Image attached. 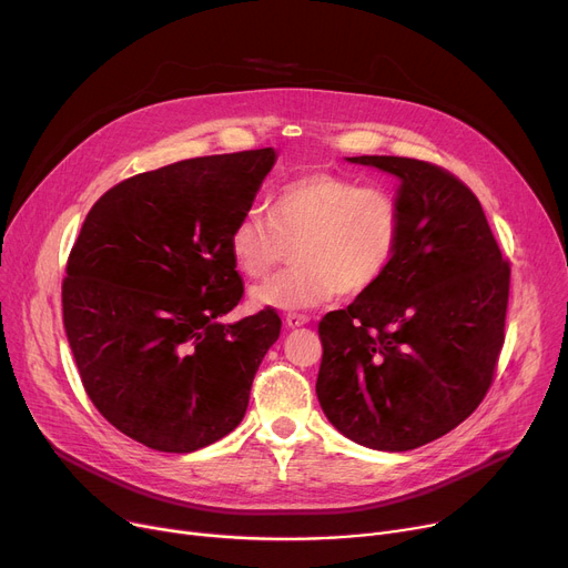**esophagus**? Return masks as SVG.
Segmentation results:
<instances>
[{
  "instance_id": "obj_1",
  "label": "esophagus",
  "mask_w": 568,
  "mask_h": 568,
  "mask_svg": "<svg viewBox=\"0 0 568 568\" xmlns=\"http://www.w3.org/2000/svg\"><path fill=\"white\" fill-rule=\"evenodd\" d=\"M304 324H308V315H302V313H287L285 315L287 329H296V326H304Z\"/></svg>"
}]
</instances>
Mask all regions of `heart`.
I'll return each mask as SVG.
<instances>
[{
    "mask_svg": "<svg viewBox=\"0 0 568 568\" xmlns=\"http://www.w3.org/2000/svg\"><path fill=\"white\" fill-rule=\"evenodd\" d=\"M403 209L379 186H362L336 172H308L290 179L268 204V219L255 209L227 232V253L246 278H262L292 246L287 272L251 292L257 308L300 311L334 296L373 290L398 257Z\"/></svg>",
    "mask_w": 568,
    "mask_h": 568,
    "instance_id": "1",
    "label": "heart"
}]
</instances>
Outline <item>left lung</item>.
<instances>
[{"label":"left lung","instance_id":"1","mask_svg":"<svg viewBox=\"0 0 568 568\" xmlns=\"http://www.w3.org/2000/svg\"><path fill=\"white\" fill-rule=\"evenodd\" d=\"M400 179L403 242L373 290L317 326V400L345 437L409 452L486 398L504 345L511 266L481 202L439 165L354 156Z\"/></svg>","mask_w":568,"mask_h":568}]
</instances>
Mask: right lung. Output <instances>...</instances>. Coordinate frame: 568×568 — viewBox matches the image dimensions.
<instances>
[{"mask_svg":"<svg viewBox=\"0 0 568 568\" xmlns=\"http://www.w3.org/2000/svg\"><path fill=\"white\" fill-rule=\"evenodd\" d=\"M274 163L266 146L142 172L82 223L62 283L67 338L87 396L149 449L191 454L244 419L281 317L221 322L244 296L227 232Z\"/></svg>","mask_w":568,"mask_h":568,"instance_id":"1","label":"right lung"}]
</instances>
